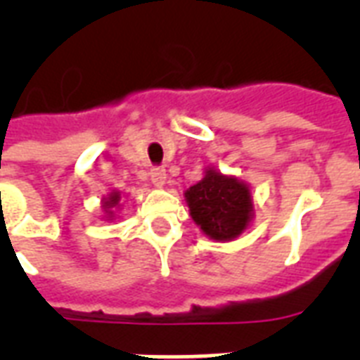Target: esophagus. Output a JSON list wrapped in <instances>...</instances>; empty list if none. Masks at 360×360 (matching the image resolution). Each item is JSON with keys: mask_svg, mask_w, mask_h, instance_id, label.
Segmentation results:
<instances>
[{"mask_svg": "<svg viewBox=\"0 0 360 360\" xmlns=\"http://www.w3.org/2000/svg\"><path fill=\"white\" fill-rule=\"evenodd\" d=\"M151 181L155 186H164V183H166V169L153 168L151 169Z\"/></svg>", "mask_w": 360, "mask_h": 360, "instance_id": "esophagus-1", "label": "esophagus"}]
</instances>
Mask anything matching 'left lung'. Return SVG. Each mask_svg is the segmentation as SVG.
<instances>
[{"mask_svg":"<svg viewBox=\"0 0 360 360\" xmlns=\"http://www.w3.org/2000/svg\"><path fill=\"white\" fill-rule=\"evenodd\" d=\"M186 205L198 228L214 240H233L254 217L250 188L233 175L205 169L202 181L185 192Z\"/></svg>","mask_w":360,"mask_h":360,"instance_id":"1","label":"left lung"}]
</instances>
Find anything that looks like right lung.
<instances>
[{
	"label": "right lung",
	"instance_id": "obj_1",
	"mask_svg": "<svg viewBox=\"0 0 360 360\" xmlns=\"http://www.w3.org/2000/svg\"><path fill=\"white\" fill-rule=\"evenodd\" d=\"M120 200H121V194L120 192H110L108 198H104V202H103V207L104 211L108 213V219H112L114 217V211H110V209H114V207H120Z\"/></svg>",
	"mask_w": 360,
	"mask_h": 360
}]
</instances>
